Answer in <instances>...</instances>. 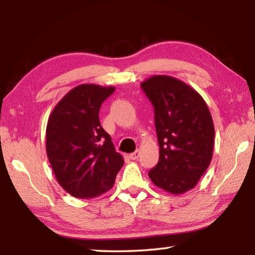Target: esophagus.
Wrapping results in <instances>:
<instances>
[{
	"mask_svg": "<svg viewBox=\"0 0 255 255\" xmlns=\"http://www.w3.org/2000/svg\"><path fill=\"white\" fill-rule=\"evenodd\" d=\"M139 154H140L139 149H137V150H135V152H133V153L129 154V157H130V159H137L138 157H139Z\"/></svg>",
	"mask_w": 255,
	"mask_h": 255,
	"instance_id": "1",
	"label": "esophagus"
}]
</instances>
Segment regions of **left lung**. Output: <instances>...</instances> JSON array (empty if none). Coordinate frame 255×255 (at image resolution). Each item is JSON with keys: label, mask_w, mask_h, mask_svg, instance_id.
<instances>
[{"label": "left lung", "mask_w": 255, "mask_h": 255, "mask_svg": "<svg viewBox=\"0 0 255 255\" xmlns=\"http://www.w3.org/2000/svg\"><path fill=\"white\" fill-rule=\"evenodd\" d=\"M154 107L159 158L148 172L156 187L180 195L196 187L208 169L215 129L202 97L182 81L155 75L140 84Z\"/></svg>", "instance_id": "obj_1"}]
</instances>
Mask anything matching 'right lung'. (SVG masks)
Returning <instances> with one entry per match:
<instances>
[{
  "mask_svg": "<svg viewBox=\"0 0 255 255\" xmlns=\"http://www.w3.org/2000/svg\"><path fill=\"white\" fill-rule=\"evenodd\" d=\"M114 86L81 84L54 108L46 128V150L58 183L71 196L94 198L114 187L124 165L99 111Z\"/></svg>",
  "mask_w": 255,
  "mask_h": 255,
  "instance_id": "add662e5",
  "label": "right lung"
}]
</instances>
